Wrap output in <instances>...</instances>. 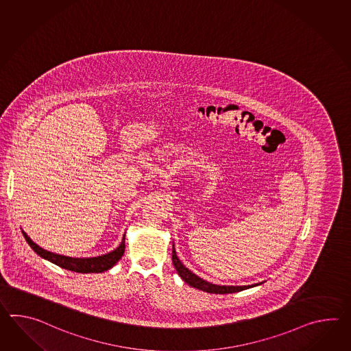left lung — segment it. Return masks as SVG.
I'll return each mask as SVG.
<instances>
[{
    "instance_id": "obj_1",
    "label": "left lung",
    "mask_w": 351,
    "mask_h": 351,
    "mask_svg": "<svg viewBox=\"0 0 351 351\" xmlns=\"http://www.w3.org/2000/svg\"><path fill=\"white\" fill-rule=\"evenodd\" d=\"M172 263L175 265L176 271L179 273L180 277L186 282L187 285H190L194 289H200L208 293H234V292H239L243 289H250L254 287V285L252 286H218V285H213L206 280H202L200 277H197L196 274L189 271L185 265L180 262L179 258L176 256L175 248H172Z\"/></svg>"
}]
</instances>
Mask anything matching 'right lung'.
I'll return each mask as SVG.
<instances>
[{"mask_svg": "<svg viewBox=\"0 0 351 351\" xmlns=\"http://www.w3.org/2000/svg\"><path fill=\"white\" fill-rule=\"evenodd\" d=\"M23 234H24L26 242L29 243V245L32 247L34 252H36V254H39L40 257L47 259L51 263L59 265L64 269L73 271V272L101 273L104 271H108L109 268H112L113 265L117 263L125 253V235H123L122 243L119 244L117 250L110 252L108 254L93 258H71L60 256V254H55L51 252L43 250L36 243L32 242V239L27 237V234L25 232H23Z\"/></svg>", "mask_w": 351, "mask_h": 351, "instance_id": "right-lung-1", "label": "right lung"}]
</instances>
